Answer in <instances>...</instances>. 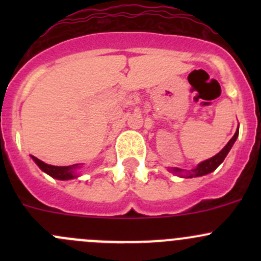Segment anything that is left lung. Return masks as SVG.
<instances>
[{"label":"left lung","instance_id":"obj_1","mask_svg":"<svg viewBox=\"0 0 261 261\" xmlns=\"http://www.w3.org/2000/svg\"><path fill=\"white\" fill-rule=\"evenodd\" d=\"M238 136H239V127H238V130H236L235 135L232 136V139H231V140L227 143V145L223 147V149L221 150L218 154H216L215 156L210 158V159L204 160V162L199 163V164L197 165L194 169H192L191 172H187L186 174H183V169H179V168H172V169H169V170H170V172L175 173V174L181 175V177H188V178L202 177V175L208 174V173L213 172V170H215L216 168H217L218 165H220L221 163L225 160L226 155H227L228 151L231 150V147H232L233 143H235L236 139H238Z\"/></svg>","mask_w":261,"mask_h":261}]
</instances>
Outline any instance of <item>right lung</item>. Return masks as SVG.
Wrapping results in <instances>:
<instances>
[{
    "label": "right lung",
    "mask_w": 261,
    "mask_h": 261,
    "mask_svg": "<svg viewBox=\"0 0 261 261\" xmlns=\"http://www.w3.org/2000/svg\"><path fill=\"white\" fill-rule=\"evenodd\" d=\"M33 158L34 162L38 164V167L40 168L43 172H45L46 174H49L50 177L55 178V179L59 180H68V179H73V178H77V169L81 168L78 164H73V165H68V167H54V165H49L46 163L41 162L39 160L38 158L31 156Z\"/></svg>",
    "instance_id": "obj_1"
}]
</instances>
